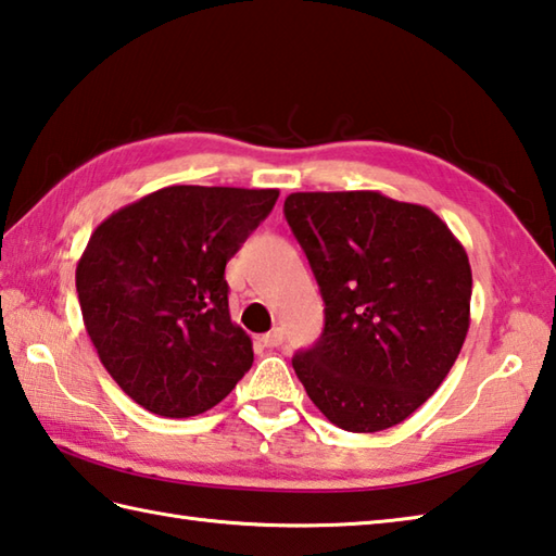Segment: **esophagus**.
I'll use <instances>...</instances> for the list:
<instances>
[{
  "instance_id": "obj_1",
  "label": "esophagus",
  "mask_w": 556,
  "mask_h": 556,
  "mask_svg": "<svg viewBox=\"0 0 556 556\" xmlns=\"http://www.w3.org/2000/svg\"><path fill=\"white\" fill-rule=\"evenodd\" d=\"M282 341H286V333H282V329H274L261 337V343H264L266 349H278V345H282Z\"/></svg>"
}]
</instances>
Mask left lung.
Segmentation results:
<instances>
[{
	"mask_svg": "<svg viewBox=\"0 0 556 556\" xmlns=\"http://www.w3.org/2000/svg\"><path fill=\"white\" fill-rule=\"evenodd\" d=\"M282 213L324 300L319 341L292 358L309 400L351 433L402 424L465 343V247L433 211L377 191L290 193Z\"/></svg>",
	"mask_w": 556,
	"mask_h": 556,
	"instance_id": "8db88e82",
	"label": "left lung"
}]
</instances>
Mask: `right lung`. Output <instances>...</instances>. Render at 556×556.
<instances>
[{"label": "right lung", "instance_id": "obj_1", "mask_svg": "<svg viewBox=\"0 0 556 556\" xmlns=\"http://www.w3.org/2000/svg\"><path fill=\"white\" fill-rule=\"evenodd\" d=\"M276 201V188L166 186L93 229L77 264L84 327L132 402L198 416L251 368L225 266Z\"/></svg>", "mask_w": 556, "mask_h": 556}]
</instances>
